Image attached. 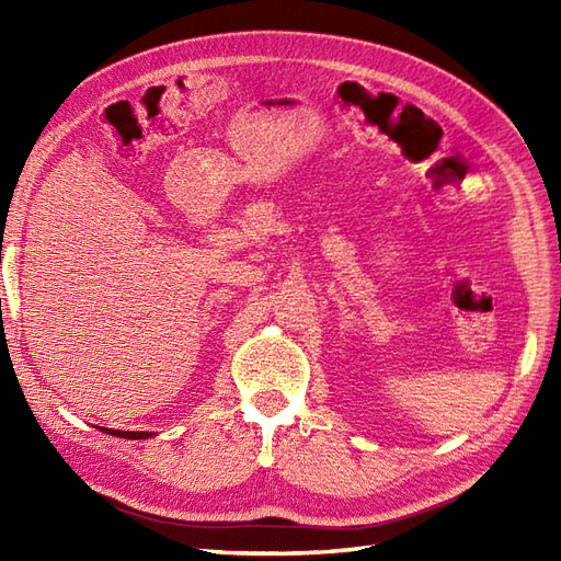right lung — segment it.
Instances as JSON below:
<instances>
[{"label": "right lung", "mask_w": 561, "mask_h": 561, "mask_svg": "<svg viewBox=\"0 0 561 561\" xmlns=\"http://www.w3.org/2000/svg\"><path fill=\"white\" fill-rule=\"evenodd\" d=\"M100 431H105V433H110V435H116V437H128V439H147V437H151V433H135V431H112V428H100Z\"/></svg>", "instance_id": "obj_1"}]
</instances>
